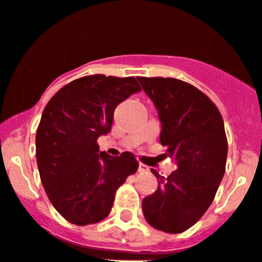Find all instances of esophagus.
Returning a JSON list of instances; mask_svg holds the SVG:
<instances>
[{
  "label": "esophagus",
  "instance_id": "obj_1",
  "mask_svg": "<svg viewBox=\"0 0 262 262\" xmlns=\"http://www.w3.org/2000/svg\"><path fill=\"white\" fill-rule=\"evenodd\" d=\"M138 171H140V172H147L148 171V167L145 166V164L140 163V167H138Z\"/></svg>",
  "mask_w": 262,
  "mask_h": 262
}]
</instances>
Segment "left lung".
Segmentation results:
<instances>
[{"label": "left lung", "instance_id": "1", "mask_svg": "<svg viewBox=\"0 0 262 262\" xmlns=\"http://www.w3.org/2000/svg\"><path fill=\"white\" fill-rule=\"evenodd\" d=\"M137 79L158 111L160 143L178 166L168 178L152 169L158 189L143 199V215L151 227L180 234L209 209L225 175V124L215 104L192 84L163 77Z\"/></svg>", "mask_w": 262, "mask_h": 262}]
</instances>
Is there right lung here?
<instances>
[{"label":"right lung","mask_w":262,"mask_h":262,"mask_svg":"<svg viewBox=\"0 0 262 262\" xmlns=\"http://www.w3.org/2000/svg\"><path fill=\"white\" fill-rule=\"evenodd\" d=\"M138 91L133 77L87 75L63 86L44 108L36 132L37 168L49 201L73 225L103 221L116 190L138 168L132 152L111 157L96 142L111 132L115 108Z\"/></svg>","instance_id":"right-lung-1"}]
</instances>
